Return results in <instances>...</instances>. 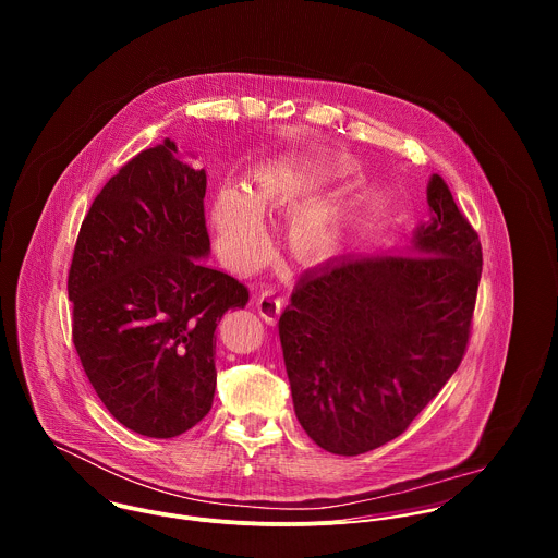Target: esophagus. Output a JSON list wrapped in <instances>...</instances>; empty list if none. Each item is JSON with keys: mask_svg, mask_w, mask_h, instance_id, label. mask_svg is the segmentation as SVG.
<instances>
[{"mask_svg": "<svg viewBox=\"0 0 558 558\" xmlns=\"http://www.w3.org/2000/svg\"><path fill=\"white\" fill-rule=\"evenodd\" d=\"M256 308L265 317V320H276L278 313L282 311V298L276 295L274 291H265V293L258 295Z\"/></svg>", "mask_w": 558, "mask_h": 558, "instance_id": "1", "label": "esophagus"}]
</instances>
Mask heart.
<instances>
[{
	"instance_id": "b5f03b06",
	"label": "heart",
	"mask_w": 558,
	"mask_h": 558,
	"mask_svg": "<svg viewBox=\"0 0 558 558\" xmlns=\"http://www.w3.org/2000/svg\"><path fill=\"white\" fill-rule=\"evenodd\" d=\"M298 187L295 177L282 168H263L254 177L252 192L225 185L211 203V225L218 247L238 271L258 267L269 252V235L260 214L284 203ZM342 211L331 203H311L298 209L289 222L291 250L308 260L327 258L342 238Z\"/></svg>"
}]
</instances>
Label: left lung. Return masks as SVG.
Listing matches in <instances>:
<instances>
[{
	"label": "left lung",
	"instance_id": "1",
	"mask_svg": "<svg viewBox=\"0 0 558 558\" xmlns=\"http://www.w3.org/2000/svg\"><path fill=\"white\" fill-rule=\"evenodd\" d=\"M411 256H342L306 271L278 323L293 409L333 454L400 437L463 360L482 243L433 174Z\"/></svg>",
	"mask_w": 558,
	"mask_h": 558
}]
</instances>
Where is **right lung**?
I'll return each instance as SVG.
<instances>
[{
  "instance_id": "1",
  "label": "right lung",
  "mask_w": 558,
  "mask_h": 558,
  "mask_svg": "<svg viewBox=\"0 0 558 558\" xmlns=\"http://www.w3.org/2000/svg\"><path fill=\"white\" fill-rule=\"evenodd\" d=\"M207 174L174 141L143 149L97 194L68 274L72 342L110 415L170 439L194 428L216 390V327L250 291L203 263Z\"/></svg>"
}]
</instances>
